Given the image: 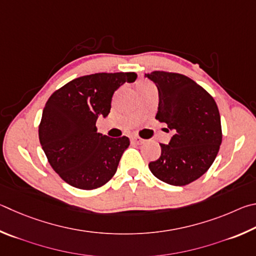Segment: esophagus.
Wrapping results in <instances>:
<instances>
[{
    "mask_svg": "<svg viewBox=\"0 0 256 256\" xmlns=\"http://www.w3.org/2000/svg\"><path fill=\"white\" fill-rule=\"evenodd\" d=\"M130 140L132 142H135V144H142V142H144V140H142L140 136H136V135L132 136Z\"/></svg>",
    "mask_w": 256,
    "mask_h": 256,
    "instance_id": "esophagus-1",
    "label": "esophagus"
}]
</instances>
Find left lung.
<instances>
[{"mask_svg": "<svg viewBox=\"0 0 256 256\" xmlns=\"http://www.w3.org/2000/svg\"><path fill=\"white\" fill-rule=\"evenodd\" d=\"M158 90L156 120L176 130L168 145L150 162V172L168 184L186 186L208 171L218 154L222 132L214 98L186 75L154 70L145 74Z\"/></svg>", "mask_w": 256, "mask_h": 256, "instance_id": "obj_1", "label": "left lung"}]
</instances>
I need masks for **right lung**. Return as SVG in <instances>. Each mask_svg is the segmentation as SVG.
<instances>
[{"label": "right lung", "instance_id": "1", "mask_svg": "<svg viewBox=\"0 0 256 256\" xmlns=\"http://www.w3.org/2000/svg\"><path fill=\"white\" fill-rule=\"evenodd\" d=\"M136 78L134 72L80 76L48 98L39 124L40 145L54 171L70 186L93 190L114 176L130 142L101 135L96 122L98 116L109 114L116 90Z\"/></svg>", "mask_w": 256, "mask_h": 256}]
</instances>
